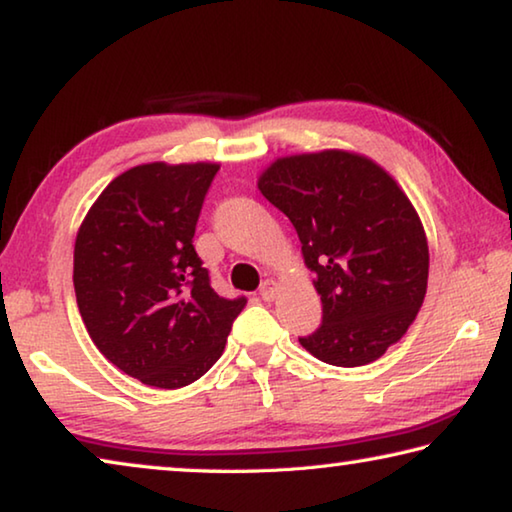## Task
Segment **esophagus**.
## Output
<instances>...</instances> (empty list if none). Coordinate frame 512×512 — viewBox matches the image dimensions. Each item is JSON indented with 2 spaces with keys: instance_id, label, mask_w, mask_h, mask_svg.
Returning <instances> with one entry per match:
<instances>
[{
  "instance_id": "34e87169",
  "label": "esophagus",
  "mask_w": 512,
  "mask_h": 512,
  "mask_svg": "<svg viewBox=\"0 0 512 512\" xmlns=\"http://www.w3.org/2000/svg\"><path fill=\"white\" fill-rule=\"evenodd\" d=\"M277 291H280V284H277L275 280H266V282L262 284V289H259V296L271 302V300H275Z\"/></svg>"
}]
</instances>
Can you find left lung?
I'll return each mask as SVG.
<instances>
[{
	"instance_id": "1",
	"label": "left lung",
	"mask_w": 512,
	"mask_h": 512,
	"mask_svg": "<svg viewBox=\"0 0 512 512\" xmlns=\"http://www.w3.org/2000/svg\"><path fill=\"white\" fill-rule=\"evenodd\" d=\"M257 187L296 228L323 325L300 345L329 366L377 361L413 325L429 280L424 225L368 155L325 149L273 160Z\"/></svg>"
}]
</instances>
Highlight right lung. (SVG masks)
<instances>
[{"instance_id":"add662e5","label":"right lung","mask_w":512,"mask_h":512,"mask_svg":"<svg viewBox=\"0 0 512 512\" xmlns=\"http://www.w3.org/2000/svg\"><path fill=\"white\" fill-rule=\"evenodd\" d=\"M216 162H146L103 189L74 244V291L90 339L146 386L180 388L223 354L244 298L212 289L194 250Z\"/></svg>"}]
</instances>
